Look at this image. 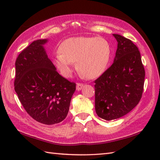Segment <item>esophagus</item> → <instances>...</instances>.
<instances>
[{
    "label": "esophagus",
    "instance_id": "1",
    "mask_svg": "<svg viewBox=\"0 0 160 160\" xmlns=\"http://www.w3.org/2000/svg\"><path fill=\"white\" fill-rule=\"evenodd\" d=\"M83 87H84V84H82V83H77L76 89H77L78 91H80L81 89H82Z\"/></svg>",
    "mask_w": 160,
    "mask_h": 160
}]
</instances>
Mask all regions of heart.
Returning <instances> with one entry per match:
<instances>
[{"mask_svg":"<svg viewBox=\"0 0 160 160\" xmlns=\"http://www.w3.org/2000/svg\"><path fill=\"white\" fill-rule=\"evenodd\" d=\"M59 53L54 64L64 76L70 77L73 62L79 73L88 79H95L107 69L111 56V47L100 37H73L64 40L59 47Z\"/></svg>","mask_w":160,"mask_h":160,"instance_id":"obj_1","label":"heart"}]
</instances>
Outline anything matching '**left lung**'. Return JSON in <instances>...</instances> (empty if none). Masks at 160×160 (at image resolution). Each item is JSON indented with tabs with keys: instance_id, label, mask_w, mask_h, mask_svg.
Here are the masks:
<instances>
[{
	"instance_id": "obj_1",
	"label": "left lung",
	"mask_w": 160,
	"mask_h": 160,
	"mask_svg": "<svg viewBox=\"0 0 160 160\" xmlns=\"http://www.w3.org/2000/svg\"><path fill=\"white\" fill-rule=\"evenodd\" d=\"M118 49L112 65L95 80V108L106 120L120 118L140 101L145 71L138 48L131 40L113 34Z\"/></svg>"
}]
</instances>
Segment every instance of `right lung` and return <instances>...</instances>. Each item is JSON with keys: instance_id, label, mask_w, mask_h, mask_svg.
Returning a JSON list of instances; mask_svg holds the SVG:
<instances>
[{"instance_id": "obj_1", "label": "right lung", "mask_w": 160, "mask_h": 160, "mask_svg": "<svg viewBox=\"0 0 160 160\" xmlns=\"http://www.w3.org/2000/svg\"><path fill=\"white\" fill-rule=\"evenodd\" d=\"M47 42L35 40L19 54L15 63L14 89L33 120L52 125L67 117L76 83L57 72L43 47Z\"/></svg>"}]
</instances>
